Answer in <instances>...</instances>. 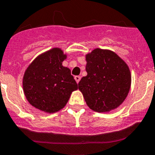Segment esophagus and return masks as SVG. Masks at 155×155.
I'll return each mask as SVG.
<instances>
[{"mask_svg":"<svg viewBox=\"0 0 155 155\" xmlns=\"http://www.w3.org/2000/svg\"><path fill=\"white\" fill-rule=\"evenodd\" d=\"M80 79H81V77H80V76H75V80H76V83H79V82L80 81Z\"/></svg>","mask_w":155,"mask_h":155,"instance_id":"1","label":"esophagus"}]
</instances>
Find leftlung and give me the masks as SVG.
Instances as JSON below:
<instances>
[{
    "mask_svg": "<svg viewBox=\"0 0 155 155\" xmlns=\"http://www.w3.org/2000/svg\"><path fill=\"white\" fill-rule=\"evenodd\" d=\"M87 76L79 83V90L91 110L108 112L124 101L131 86L129 66L110 50L96 48L86 54Z\"/></svg>",
    "mask_w": 155,
    "mask_h": 155,
    "instance_id": "1",
    "label": "left lung"
}]
</instances>
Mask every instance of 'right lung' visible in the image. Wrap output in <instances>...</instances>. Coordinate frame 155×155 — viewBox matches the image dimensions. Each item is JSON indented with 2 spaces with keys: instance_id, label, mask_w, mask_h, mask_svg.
Instances as JSON below:
<instances>
[{
  "instance_id": "add662e5",
  "label": "right lung",
  "mask_w": 155,
  "mask_h": 155,
  "mask_svg": "<svg viewBox=\"0 0 155 155\" xmlns=\"http://www.w3.org/2000/svg\"><path fill=\"white\" fill-rule=\"evenodd\" d=\"M67 55L54 48L37 56L24 73V94L31 105L46 113H55L66 105L78 89L71 71L62 65Z\"/></svg>"
}]
</instances>
